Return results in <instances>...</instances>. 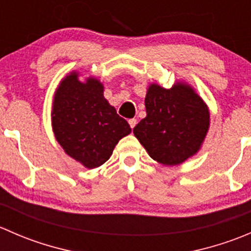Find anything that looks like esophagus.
Returning <instances> with one entry per match:
<instances>
[{"label":"esophagus","instance_id":"1","mask_svg":"<svg viewBox=\"0 0 251 251\" xmlns=\"http://www.w3.org/2000/svg\"><path fill=\"white\" fill-rule=\"evenodd\" d=\"M128 124H130L131 128H133L136 126V124H137V120H136V119H130V120H128Z\"/></svg>","mask_w":251,"mask_h":251}]
</instances>
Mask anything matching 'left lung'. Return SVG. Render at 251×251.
Masks as SVG:
<instances>
[{"instance_id": "8db88e82", "label": "left lung", "mask_w": 251, "mask_h": 251, "mask_svg": "<svg viewBox=\"0 0 251 251\" xmlns=\"http://www.w3.org/2000/svg\"><path fill=\"white\" fill-rule=\"evenodd\" d=\"M144 103L147 116L133 133L151 159L166 166L178 165L201 149L210 113L191 86L177 82L166 90L151 83Z\"/></svg>"}]
</instances>
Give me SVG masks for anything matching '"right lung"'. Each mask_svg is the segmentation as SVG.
I'll return each instance as SVG.
<instances>
[{
    "instance_id": "obj_1",
    "label": "right lung",
    "mask_w": 251,
    "mask_h": 251,
    "mask_svg": "<svg viewBox=\"0 0 251 251\" xmlns=\"http://www.w3.org/2000/svg\"><path fill=\"white\" fill-rule=\"evenodd\" d=\"M100 80H78L70 73L54 93L52 126L55 140L65 153L87 169H95L110 158L123 137L131 133L127 121L118 115L103 96Z\"/></svg>"
}]
</instances>
